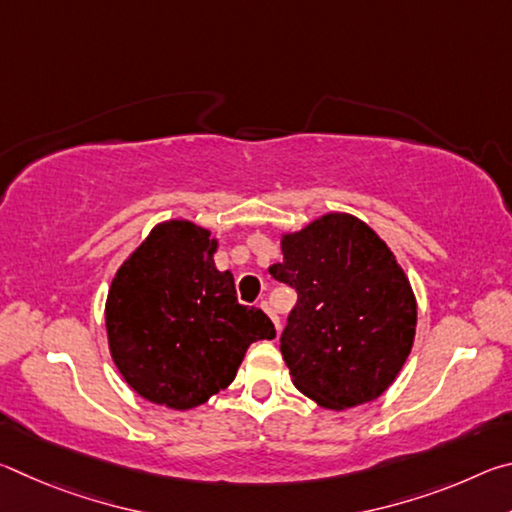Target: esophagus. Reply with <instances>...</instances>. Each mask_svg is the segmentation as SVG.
<instances>
[{"mask_svg": "<svg viewBox=\"0 0 512 512\" xmlns=\"http://www.w3.org/2000/svg\"><path fill=\"white\" fill-rule=\"evenodd\" d=\"M259 307H262V309L266 311V314H268V318H271V320H273V325H275V329H277V332H280V318H277V314H275V311H273V307H271V305H268V302H266V300H262V305H259Z\"/></svg>", "mask_w": 512, "mask_h": 512, "instance_id": "34e87169", "label": "esophagus"}]
</instances>
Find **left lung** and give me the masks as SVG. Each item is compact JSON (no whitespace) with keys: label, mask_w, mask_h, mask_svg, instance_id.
Segmentation results:
<instances>
[{"label":"left lung","mask_w":512,"mask_h":512,"mask_svg":"<svg viewBox=\"0 0 512 512\" xmlns=\"http://www.w3.org/2000/svg\"><path fill=\"white\" fill-rule=\"evenodd\" d=\"M268 271L298 291L280 350L293 386L323 409L377 400L413 348L418 305L384 241L352 214L329 212L282 235Z\"/></svg>","instance_id":"left-lung-1"}]
</instances>
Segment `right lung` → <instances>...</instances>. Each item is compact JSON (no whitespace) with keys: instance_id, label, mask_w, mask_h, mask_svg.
<instances>
[{"instance_id":"right-lung-1","label":"right lung","mask_w":512,"mask_h":512,"mask_svg":"<svg viewBox=\"0 0 512 512\" xmlns=\"http://www.w3.org/2000/svg\"><path fill=\"white\" fill-rule=\"evenodd\" d=\"M216 246L201 225L164 221L112 277V361L153 404L176 411L205 404L232 384L250 343L275 339L271 318L239 305L235 277L214 266Z\"/></svg>"}]
</instances>
